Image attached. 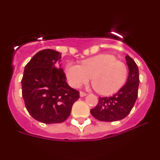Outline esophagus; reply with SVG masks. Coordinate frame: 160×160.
<instances>
[{"instance_id": "34e87169", "label": "esophagus", "mask_w": 160, "mask_h": 160, "mask_svg": "<svg viewBox=\"0 0 160 160\" xmlns=\"http://www.w3.org/2000/svg\"><path fill=\"white\" fill-rule=\"evenodd\" d=\"M87 95V93L83 92V91H80V96L81 97H84V96Z\"/></svg>"}]
</instances>
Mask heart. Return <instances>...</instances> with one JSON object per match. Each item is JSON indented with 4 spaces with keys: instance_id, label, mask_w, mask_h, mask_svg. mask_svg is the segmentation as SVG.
Returning <instances> with one entry per match:
<instances>
[{
    "instance_id": "heart-1",
    "label": "heart",
    "mask_w": 160,
    "mask_h": 160,
    "mask_svg": "<svg viewBox=\"0 0 160 160\" xmlns=\"http://www.w3.org/2000/svg\"><path fill=\"white\" fill-rule=\"evenodd\" d=\"M66 74L71 87L78 88L91 81L98 93L103 95L114 94L126 83L128 67L114 55L102 53L85 59L81 66L70 63L66 67Z\"/></svg>"
}]
</instances>
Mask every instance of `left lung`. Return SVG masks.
I'll use <instances>...</instances> for the list:
<instances>
[{"label":"left lung","mask_w":160,"mask_h":160,"mask_svg":"<svg viewBox=\"0 0 160 160\" xmlns=\"http://www.w3.org/2000/svg\"><path fill=\"white\" fill-rule=\"evenodd\" d=\"M129 74L127 82L116 94L111 97L99 98V101L90 113L96 119L102 122H114L128 116L138 97L139 74L135 62L126 56Z\"/></svg>","instance_id":"8db88e82"}]
</instances>
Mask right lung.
Wrapping results in <instances>:
<instances>
[{
    "mask_svg": "<svg viewBox=\"0 0 160 160\" xmlns=\"http://www.w3.org/2000/svg\"><path fill=\"white\" fill-rule=\"evenodd\" d=\"M61 54L53 49L41 50L24 70L22 89L25 107L32 118L43 123L64 122L79 98V91L68 85L58 64Z\"/></svg>",
    "mask_w": 160,
    "mask_h": 160,
    "instance_id": "right-lung-1",
    "label": "right lung"
}]
</instances>
